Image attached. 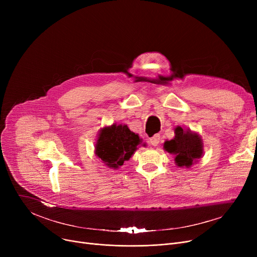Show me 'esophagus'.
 <instances>
[{"label":"esophagus","instance_id":"1","mask_svg":"<svg viewBox=\"0 0 257 257\" xmlns=\"http://www.w3.org/2000/svg\"><path fill=\"white\" fill-rule=\"evenodd\" d=\"M160 142V136L159 134H155V136H153L151 139H150V144L154 147H156Z\"/></svg>","mask_w":257,"mask_h":257}]
</instances>
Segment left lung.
Listing matches in <instances>:
<instances>
[{"label":"left lung","mask_w":257,"mask_h":257,"mask_svg":"<svg viewBox=\"0 0 257 257\" xmlns=\"http://www.w3.org/2000/svg\"><path fill=\"white\" fill-rule=\"evenodd\" d=\"M173 140L166 141L164 149L175 156V164L179 168H191L203 156V142L197 132L184 130L180 126L174 129Z\"/></svg>","instance_id":"obj_1"}]
</instances>
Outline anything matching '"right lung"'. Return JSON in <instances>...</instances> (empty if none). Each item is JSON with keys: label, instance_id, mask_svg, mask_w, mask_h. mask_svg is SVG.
<instances>
[{"label": "right lung", "instance_id": "obj_1", "mask_svg": "<svg viewBox=\"0 0 257 257\" xmlns=\"http://www.w3.org/2000/svg\"><path fill=\"white\" fill-rule=\"evenodd\" d=\"M140 145L146 146L139 134L132 132L127 125L113 124L100 130L94 145V154L106 167L117 170L124 165V161L131 158Z\"/></svg>", "mask_w": 257, "mask_h": 257}]
</instances>
